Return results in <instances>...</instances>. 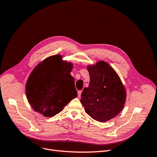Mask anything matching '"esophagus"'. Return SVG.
Wrapping results in <instances>:
<instances>
[{
    "label": "esophagus",
    "mask_w": 157,
    "mask_h": 157,
    "mask_svg": "<svg viewBox=\"0 0 157 157\" xmlns=\"http://www.w3.org/2000/svg\"><path fill=\"white\" fill-rule=\"evenodd\" d=\"M82 90H79V91H78V97H80V96H81V94H82Z\"/></svg>",
    "instance_id": "obj_1"
}]
</instances>
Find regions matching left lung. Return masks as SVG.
Returning <instances> with one entry per match:
<instances>
[{
  "instance_id": "8db88e82",
  "label": "left lung",
  "mask_w": 157,
  "mask_h": 157,
  "mask_svg": "<svg viewBox=\"0 0 157 157\" xmlns=\"http://www.w3.org/2000/svg\"><path fill=\"white\" fill-rule=\"evenodd\" d=\"M90 84L84 88L80 102L93 119L106 122L115 117L122 110L126 91L114 69L104 61L87 66Z\"/></svg>"
}]
</instances>
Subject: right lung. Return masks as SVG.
Segmentation results:
<instances>
[{
    "instance_id": "obj_1",
    "label": "right lung",
    "mask_w": 157,
    "mask_h": 157,
    "mask_svg": "<svg viewBox=\"0 0 157 157\" xmlns=\"http://www.w3.org/2000/svg\"><path fill=\"white\" fill-rule=\"evenodd\" d=\"M73 63L57 54L38 64L25 86L28 102L34 110L47 117L55 116L77 96L75 79L70 73Z\"/></svg>"
}]
</instances>
